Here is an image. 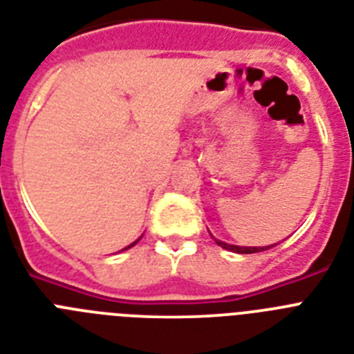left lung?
<instances>
[{
  "label": "left lung",
  "instance_id": "left-lung-1",
  "mask_svg": "<svg viewBox=\"0 0 354 354\" xmlns=\"http://www.w3.org/2000/svg\"><path fill=\"white\" fill-rule=\"evenodd\" d=\"M214 241H216V245L218 246L225 248V250L236 252V254H257V252L268 250V248H272L273 246V245H270V246H236V245H228V243L219 241V239H214ZM275 245H277V243H275Z\"/></svg>",
  "mask_w": 354,
  "mask_h": 354
}]
</instances>
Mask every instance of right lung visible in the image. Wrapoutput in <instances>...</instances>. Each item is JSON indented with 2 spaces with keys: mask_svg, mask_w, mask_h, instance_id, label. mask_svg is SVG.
Listing matches in <instances>:
<instances>
[{
  "mask_svg": "<svg viewBox=\"0 0 354 354\" xmlns=\"http://www.w3.org/2000/svg\"><path fill=\"white\" fill-rule=\"evenodd\" d=\"M136 243H138V239H136V241H135V243H131V245H129V246H126V248H124V250H127V248H131V246H135V245H136Z\"/></svg>",
  "mask_w": 354,
  "mask_h": 354,
  "instance_id": "1",
  "label": "right lung"
}]
</instances>
